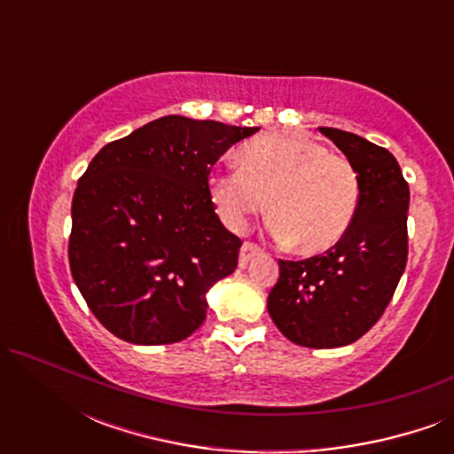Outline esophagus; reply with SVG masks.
Listing matches in <instances>:
<instances>
[{"label": "esophagus", "mask_w": 454, "mask_h": 454, "mask_svg": "<svg viewBox=\"0 0 454 454\" xmlns=\"http://www.w3.org/2000/svg\"><path fill=\"white\" fill-rule=\"evenodd\" d=\"M260 252H262V247L252 244V241H246V244L241 246V250H239V266H246Z\"/></svg>", "instance_id": "obj_1"}]
</instances>
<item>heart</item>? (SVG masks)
Listing matches in <instances>:
<instances>
[{"instance_id": "1", "label": "heart", "mask_w": 454, "mask_h": 454, "mask_svg": "<svg viewBox=\"0 0 454 454\" xmlns=\"http://www.w3.org/2000/svg\"><path fill=\"white\" fill-rule=\"evenodd\" d=\"M239 169L210 177L221 219L235 231L264 213L269 198L272 233L301 254L339 244L357 210V173L343 154L300 132L264 134L238 151Z\"/></svg>"}]
</instances>
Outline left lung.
Listing matches in <instances>:
<instances>
[{
	"mask_svg": "<svg viewBox=\"0 0 454 454\" xmlns=\"http://www.w3.org/2000/svg\"><path fill=\"white\" fill-rule=\"evenodd\" d=\"M320 132L357 173V210L331 250L278 260L269 314L291 343L333 349L364 337L393 300L407 264L409 185L387 148L337 128Z\"/></svg>",
	"mask_w": 454,
	"mask_h": 454,
	"instance_id": "1",
	"label": "left lung"
}]
</instances>
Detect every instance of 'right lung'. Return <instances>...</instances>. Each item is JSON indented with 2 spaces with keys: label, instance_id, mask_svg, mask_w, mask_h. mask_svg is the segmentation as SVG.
Returning a JSON list of instances; mask_svg holds the SVG:
<instances>
[{
  "label": "right lung",
  "instance_id": "right-lung-1",
  "mask_svg": "<svg viewBox=\"0 0 454 454\" xmlns=\"http://www.w3.org/2000/svg\"><path fill=\"white\" fill-rule=\"evenodd\" d=\"M258 128L159 117L109 142L78 179L70 270L97 320L134 345L188 339L207 291L238 269L241 239L215 213L208 176Z\"/></svg>",
  "mask_w": 454,
  "mask_h": 454
}]
</instances>
